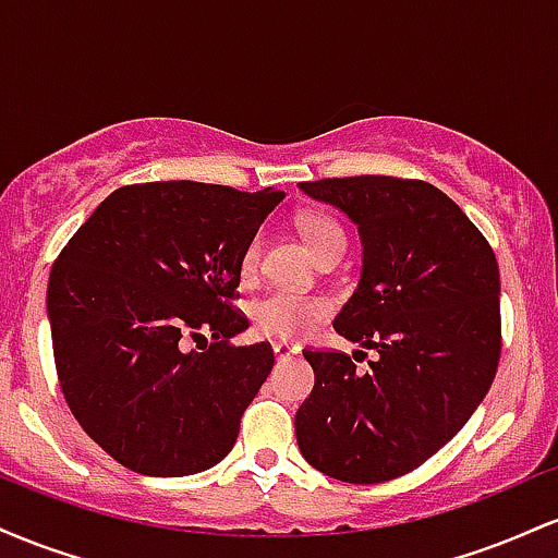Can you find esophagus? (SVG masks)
I'll return each mask as SVG.
<instances>
[{"mask_svg": "<svg viewBox=\"0 0 558 558\" xmlns=\"http://www.w3.org/2000/svg\"><path fill=\"white\" fill-rule=\"evenodd\" d=\"M272 351H275V360L286 362V360H291V356H296L301 349H299V345H291V343H272Z\"/></svg>", "mask_w": 558, "mask_h": 558, "instance_id": "1", "label": "esophagus"}]
</instances>
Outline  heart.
Here are the masks:
<instances>
[{
  "mask_svg": "<svg viewBox=\"0 0 558 558\" xmlns=\"http://www.w3.org/2000/svg\"><path fill=\"white\" fill-rule=\"evenodd\" d=\"M301 233H304L306 243H310L312 252L323 254L325 248L332 243H345L343 230L338 228L336 220L325 215H306L301 220ZM262 254V239L254 235L246 243L241 254V275L243 278H252L254 270L259 265ZM330 315V301L325 296H315V293H299L288 291V288H278V291L265 293L252 304V319L254 328L259 336L275 338V341H299L306 332L315 328L317 323H323Z\"/></svg>",
  "mask_w": 558,
  "mask_h": 558,
  "instance_id": "heart-1",
  "label": "heart"
}]
</instances>
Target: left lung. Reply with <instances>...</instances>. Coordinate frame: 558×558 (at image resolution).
<instances>
[{"label": "left lung", "instance_id": "1", "mask_svg": "<svg viewBox=\"0 0 558 558\" xmlns=\"http://www.w3.org/2000/svg\"><path fill=\"white\" fill-rule=\"evenodd\" d=\"M299 189L360 230V286L332 328L377 351L369 369L341 351H304L315 388L296 412L301 457L343 483H386L440 451L488 393L501 356L496 254L425 181L356 175Z\"/></svg>", "mask_w": 558, "mask_h": 558}]
</instances>
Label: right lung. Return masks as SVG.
<instances>
[{
  "label": "right lung",
  "mask_w": 558,
  "mask_h": 558,
  "mask_svg": "<svg viewBox=\"0 0 558 558\" xmlns=\"http://www.w3.org/2000/svg\"><path fill=\"white\" fill-rule=\"evenodd\" d=\"M283 196L196 181L123 185L62 248L47 291L57 377L114 462L183 477L230 453L275 362L270 343H230L248 328L230 301L243 248ZM191 340L203 351L185 350Z\"/></svg>",
  "instance_id": "right-lung-1"
}]
</instances>
